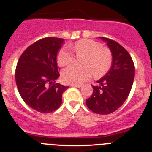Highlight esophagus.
Listing matches in <instances>:
<instances>
[{
  "label": "esophagus",
  "instance_id": "1",
  "mask_svg": "<svg viewBox=\"0 0 152 152\" xmlns=\"http://www.w3.org/2000/svg\"><path fill=\"white\" fill-rule=\"evenodd\" d=\"M72 87H75V88H80L82 87L81 85H71Z\"/></svg>",
  "mask_w": 152,
  "mask_h": 152
}]
</instances>
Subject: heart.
I'll list each match as a JSON object with an SVG mask.
<instances>
[{"instance_id":"heart-1","label":"heart","mask_w":152,"mask_h":152,"mask_svg":"<svg viewBox=\"0 0 152 152\" xmlns=\"http://www.w3.org/2000/svg\"><path fill=\"white\" fill-rule=\"evenodd\" d=\"M80 58V66H71L61 72V79L67 84L79 85L85 82L94 74L96 78L105 75L113 62V54L107 47L91 39H82L70 45ZM74 61V55L67 48H61L57 54V63L60 67L70 65Z\"/></svg>"}]
</instances>
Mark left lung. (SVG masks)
I'll list each match as a JSON object with an SVG mask.
<instances>
[{
	"label": "left lung",
	"instance_id": "left-lung-1",
	"mask_svg": "<svg viewBox=\"0 0 152 152\" xmlns=\"http://www.w3.org/2000/svg\"><path fill=\"white\" fill-rule=\"evenodd\" d=\"M100 39L107 42L113 54V62L110 70L96 82L98 86L92 85L93 94L86 99V104L94 113L109 114L129 96L134 79V64L130 54L120 44L104 37Z\"/></svg>",
	"mask_w": 152,
	"mask_h": 152
}]
</instances>
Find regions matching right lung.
<instances>
[{"label":"right lung","instance_id":"right-lung-1","mask_svg":"<svg viewBox=\"0 0 152 152\" xmlns=\"http://www.w3.org/2000/svg\"><path fill=\"white\" fill-rule=\"evenodd\" d=\"M64 39L48 37L28 47L15 69V82L22 99L31 108L50 113L59 107L68 86L56 83L59 77L56 56Z\"/></svg>","mask_w":152,"mask_h":152}]
</instances>
